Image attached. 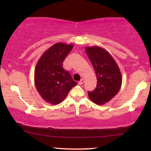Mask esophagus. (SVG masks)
<instances>
[{
	"label": "esophagus",
	"instance_id": "esophagus-1",
	"mask_svg": "<svg viewBox=\"0 0 151 151\" xmlns=\"http://www.w3.org/2000/svg\"><path fill=\"white\" fill-rule=\"evenodd\" d=\"M84 82V79H81L80 80L79 82H78V84H80V85H82V84H83Z\"/></svg>",
	"mask_w": 151,
	"mask_h": 151
}]
</instances>
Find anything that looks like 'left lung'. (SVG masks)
<instances>
[{"label": "left lung", "mask_w": 151, "mask_h": 151, "mask_svg": "<svg viewBox=\"0 0 151 151\" xmlns=\"http://www.w3.org/2000/svg\"><path fill=\"white\" fill-rule=\"evenodd\" d=\"M86 54L95 69L97 86L88 92L91 100L103 105L117 94L122 82L120 69L112 55L106 49L98 46L86 47Z\"/></svg>", "instance_id": "8db88e82"}]
</instances>
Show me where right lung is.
<instances>
[{
  "instance_id": "1",
  "label": "right lung",
  "mask_w": 151,
  "mask_h": 151,
  "mask_svg": "<svg viewBox=\"0 0 151 151\" xmlns=\"http://www.w3.org/2000/svg\"><path fill=\"white\" fill-rule=\"evenodd\" d=\"M73 44L57 42L41 55L34 71L35 86L46 102H63L77 82L63 67V61L73 49Z\"/></svg>"
}]
</instances>
